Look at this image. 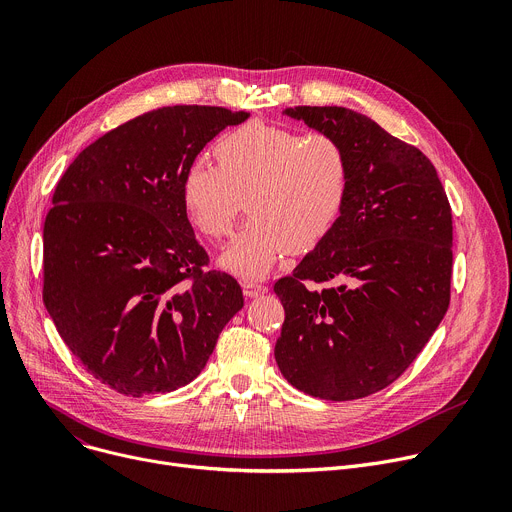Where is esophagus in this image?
<instances>
[{"instance_id":"34e87169","label":"esophagus","mask_w":512,"mask_h":512,"mask_svg":"<svg viewBox=\"0 0 512 512\" xmlns=\"http://www.w3.org/2000/svg\"><path fill=\"white\" fill-rule=\"evenodd\" d=\"M266 291H268V289H266L264 285H260V282H254V280L244 282V295H246L248 299H256V297L264 295Z\"/></svg>"}]
</instances>
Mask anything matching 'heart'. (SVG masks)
I'll return each instance as SVG.
<instances>
[{"label":"heart","instance_id":"b5f03b06","mask_svg":"<svg viewBox=\"0 0 512 512\" xmlns=\"http://www.w3.org/2000/svg\"><path fill=\"white\" fill-rule=\"evenodd\" d=\"M213 152L217 166H187L181 205L197 232L221 240L246 197L250 221L219 256L225 270L258 278L287 252L315 250L344 213L350 162L333 136L250 122L221 136Z\"/></svg>","mask_w":512,"mask_h":512}]
</instances>
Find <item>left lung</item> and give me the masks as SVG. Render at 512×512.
Masks as SVG:
<instances>
[{"mask_svg": "<svg viewBox=\"0 0 512 512\" xmlns=\"http://www.w3.org/2000/svg\"><path fill=\"white\" fill-rule=\"evenodd\" d=\"M282 113L344 146L350 193L331 234L274 285L285 307L274 358L305 394L362 399L413 364L449 307L451 207L431 160L362 113Z\"/></svg>", "mask_w": 512, "mask_h": 512, "instance_id": "left-lung-1", "label": "left lung"}]
</instances>
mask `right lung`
<instances>
[{"mask_svg": "<svg viewBox=\"0 0 512 512\" xmlns=\"http://www.w3.org/2000/svg\"><path fill=\"white\" fill-rule=\"evenodd\" d=\"M248 111L173 105L89 144L44 221L42 299L89 374L128 396L170 392L201 374L242 307L238 280L209 258L181 205L197 154Z\"/></svg>", "mask_w": 512, "mask_h": 512, "instance_id": "1", "label": "right lung"}]
</instances>
